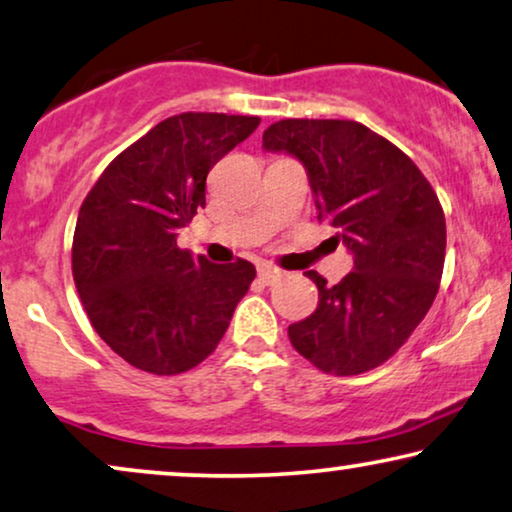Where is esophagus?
Here are the masks:
<instances>
[{"label": "esophagus", "instance_id": "1", "mask_svg": "<svg viewBox=\"0 0 512 512\" xmlns=\"http://www.w3.org/2000/svg\"><path fill=\"white\" fill-rule=\"evenodd\" d=\"M257 271H259V280H262L264 285H273L280 276H283V271L276 269V266H271V264H262Z\"/></svg>", "mask_w": 512, "mask_h": 512}]
</instances>
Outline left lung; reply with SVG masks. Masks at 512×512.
Here are the masks:
<instances>
[{"label":"left lung","mask_w":512,"mask_h":512,"mask_svg":"<svg viewBox=\"0 0 512 512\" xmlns=\"http://www.w3.org/2000/svg\"><path fill=\"white\" fill-rule=\"evenodd\" d=\"M266 153L304 164L318 220L336 227L352 271L334 287L318 271V308L287 327L299 355L334 376L387 362L434 304L445 259L436 192L408 155L355 120H280Z\"/></svg>","instance_id":"8db88e82"}]
</instances>
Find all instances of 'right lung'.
Returning <instances> with one entry per match:
<instances>
[{
  "instance_id": "right-lung-1",
  "label": "right lung",
  "mask_w": 512,
  "mask_h": 512,
  "mask_svg": "<svg viewBox=\"0 0 512 512\" xmlns=\"http://www.w3.org/2000/svg\"><path fill=\"white\" fill-rule=\"evenodd\" d=\"M259 125L255 115L181 113L104 169L78 211L71 269L92 327L136 369L176 376L218 348L255 280L176 246L206 204V176Z\"/></svg>"
}]
</instances>
